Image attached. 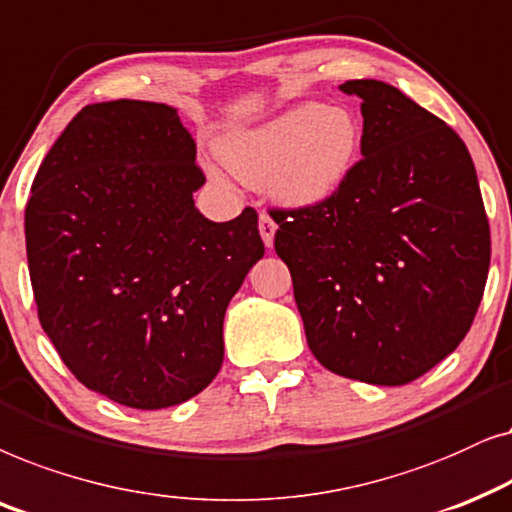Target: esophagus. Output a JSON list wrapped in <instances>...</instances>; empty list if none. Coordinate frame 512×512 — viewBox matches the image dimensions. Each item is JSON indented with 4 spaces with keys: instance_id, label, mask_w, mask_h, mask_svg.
Segmentation results:
<instances>
[{
    "instance_id": "34e87169",
    "label": "esophagus",
    "mask_w": 512,
    "mask_h": 512,
    "mask_svg": "<svg viewBox=\"0 0 512 512\" xmlns=\"http://www.w3.org/2000/svg\"><path fill=\"white\" fill-rule=\"evenodd\" d=\"M260 236L267 248H274V236H276V222L271 220L267 213L260 215Z\"/></svg>"
}]
</instances>
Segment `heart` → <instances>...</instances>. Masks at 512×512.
<instances>
[{
  "label": "heart",
  "instance_id": "heart-1",
  "mask_svg": "<svg viewBox=\"0 0 512 512\" xmlns=\"http://www.w3.org/2000/svg\"><path fill=\"white\" fill-rule=\"evenodd\" d=\"M363 147V124L349 107L297 102L217 147L234 175L267 187L290 208L330 201L346 185Z\"/></svg>",
  "mask_w": 512,
  "mask_h": 512
}]
</instances>
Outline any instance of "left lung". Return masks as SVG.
<instances>
[{"mask_svg":"<svg viewBox=\"0 0 512 512\" xmlns=\"http://www.w3.org/2000/svg\"><path fill=\"white\" fill-rule=\"evenodd\" d=\"M358 95L363 159L320 206L276 210L306 342L330 372L403 386L452 353L478 313L489 224L466 145L435 114L377 79Z\"/></svg>","mask_w":512,"mask_h":512,"instance_id":"obj_1","label":"left lung"}]
</instances>
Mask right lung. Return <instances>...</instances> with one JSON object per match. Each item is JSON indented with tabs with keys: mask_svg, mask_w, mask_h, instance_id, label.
I'll list each match as a JSON object with an SVG mask.
<instances>
[{
	"mask_svg": "<svg viewBox=\"0 0 512 512\" xmlns=\"http://www.w3.org/2000/svg\"><path fill=\"white\" fill-rule=\"evenodd\" d=\"M192 133L163 102L86 105L25 208L39 323L81 384L133 410L201 393L224 358L231 297L264 243L257 213L210 222Z\"/></svg>",
	"mask_w": 512,
	"mask_h": 512,
	"instance_id": "right-lung-1",
	"label": "right lung"
}]
</instances>
